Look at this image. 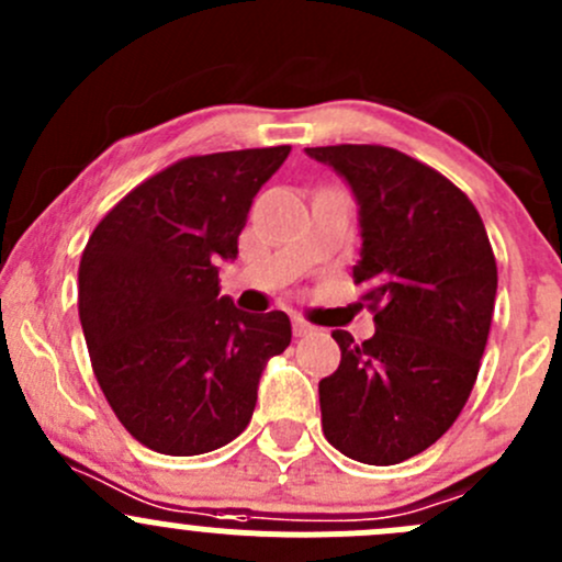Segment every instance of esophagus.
<instances>
[{
  "label": "esophagus",
  "mask_w": 562,
  "mask_h": 562,
  "mask_svg": "<svg viewBox=\"0 0 562 562\" xmlns=\"http://www.w3.org/2000/svg\"><path fill=\"white\" fill-rule=\"evenodd\" d=\"M313 331H315L313 323L304 321L302 315H293V334H296V337H307V334H313Z\"/></svg>",
  "instance_id": "34e87169"
}]
</instances>
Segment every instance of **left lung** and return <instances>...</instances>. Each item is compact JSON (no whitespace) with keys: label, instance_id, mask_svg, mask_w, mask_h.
Masks as SVG:
<instances>
[{"label":"left lung","instance_id":"obj_1","mask_svg":"<svg viewBox=\"0 0 562 562\" xmlns=\"http://www.w3.org/2000/svg\"><path fill=\"white\" fill-rule=\"evenodd\" d=\"M359 203L375 334L334 328L342 359L317 383L323 435L345 457L396 464L422 454L473 391L490 337L497 266L473 203L446 176L389 146H315Z\"/></svg>","mask_w":562,"mask_h":562}]
</instances>
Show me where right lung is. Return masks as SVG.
Instances as JSON below:
<instances>
[{
  "mask_svg": "<svg viewBox=\"0 0 562 562\" xmlns=\"http://www.w3.org/2000/svg\"><path fill=\"white\" fill-rule=\"evenodd\" d=\"M291 146L173 162L105 214L78 269V315L94 375L146 449L195 457L245 432L291 321L220 296L252 198Z\"/></svg>",
  "mask_w": 562,
  "mask_h": 562,
  "instance_id": "add662e5",
  "label": "right lung"
}]
</instances>
